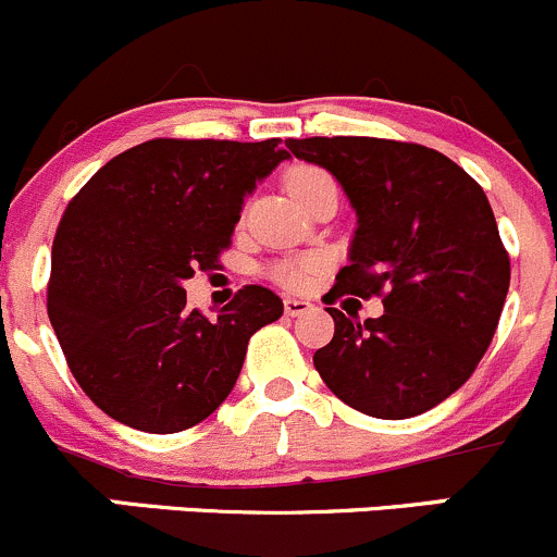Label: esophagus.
<instances>
[{
  "label": "esophagus",
  "instance_id": "obj_1",
  "mask_svg": "<svg viewBox=\"0 0 557 557\" xmlns=\"http://www.w3.org/2000/svg\"><path fill=\"white\" fill-rule=\"evenodd\" d=\"M283 307H285V314H288V318H298V314L309 312V309H312V304H309L307 298H285Z\"/></svg>",
  "mask_w": 557,
  "mask_h": 557
}]
</instances>
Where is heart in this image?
<instances>
[{
    "label": "heart",
    "instance_id": "obj_1",
    "mask_svg": "<svg viewBox=\"0 0 557 557\" xmlns=\"http://www.w3.org/2000/svg\"><path fill=\"white\" fill-rule=\"evenodd\" d=\"M325 184H333L331 175L312 165L296 168V171H290L288 175V189L298 202ZM320 267H323V259H320V256H304V259H296V261L274 263L272 277L277 280L280 285H285V288L301 290L312 283V277L320 272Z\"/></svg>",
    "mask_w": 557,
    "mask_h": 557
}]
</instances>
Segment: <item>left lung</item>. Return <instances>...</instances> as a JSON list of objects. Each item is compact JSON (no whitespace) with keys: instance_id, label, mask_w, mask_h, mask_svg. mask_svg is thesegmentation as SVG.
<instances>
[{"instance_id":"8db88e82","label":"left lung","mask_w":557,"mask_h":557,"mask_svg":"<svg viewBox=\"0 0 557 557\" xmlns=\"http://www.w3.org/2000/svg\"><path fill=\"white\" fill-rule=\"evenodd\" d=\"M285 146L336 175L357 213L349 263L327 296L384 304L366 323L327 307L336 331L314 368L368 417L430 411L472 376L510 288L488 197L454 160L419 144L336 136Z\"/></svg>"}]
</instances>
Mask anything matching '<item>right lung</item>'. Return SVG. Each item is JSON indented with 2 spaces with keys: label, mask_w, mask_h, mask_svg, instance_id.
<instances>
[{
  "label": "right lung",
  "mask_w": 557,
  "mask_h": 557,
  "mask_svg": "<svg viewBox=\"0 0 557 557\" xmlns=\"http://www.w3.org/2000/svg\"><path fill=\"white\" fill-rule=\"evenodd\" d=\"M288 157L280 138H154L109 160L69 202L47 314L77 384L111 419L171 435L226 400L250 336L283 301L245 285L205 318L186 307L184 280L219 267L245 197Z\"/></svg>",
  "instance_id": "obj_1"
}]
</instances>
